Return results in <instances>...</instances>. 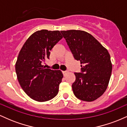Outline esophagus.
Masks as SVG:
<instances>
[{"instance_id": "esophagus-1", "label": "esophagus", "mask_w": 127, "mask_h": 127, "mask_svg": "<svg viewBox=\"0 0 127 127\" xmlns=\"http://www.w3.org/2000/svg\"><path fill=\"white\" fill-rule=\"evenodd\" d=\"M67 71H63V75H64V76H65V75H67Z\"/></svg>"}]
</instances>
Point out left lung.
<instances>
[{"mask_svg":"<svg viewBox=\"0 0 127 127\" xmlns=\"http://www.w3.org/2000/svg\"><path fill=\"white\" fill-rule=\"evenodd\" d=\"M75 59L81 62V73H75L74 94L79 100L93 101L108 86L112 64L108 51L95 37L82 30L61 31Z\"/></svg>","mask_w":127,"mask_h":127,"instance_id":"1","label":"left lung"}]
</instances>
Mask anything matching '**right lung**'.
<instances>
[{"instance_id": "obj_1", "label": "right lung", "mask_w": 127, "mask_h": 127, "mask_svg": "<svg viewBox=\"0 0 127 127\" xmlns=\"http://www.w3.org/2000/svg\"><path fill=\"white\" fill-rule=\"evenodd\" d=\"M63 38L59 30H41L27 39L15 63L17 79L26 94L37 101H48L57 95L63 78L62 71L46 68L43 62L50 51Z\"/></svg>"}]
</instances>
